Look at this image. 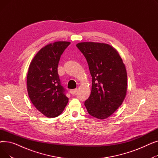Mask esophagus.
<instances>
[{
    "label": "esophagus",
    "instance_id": "1",
    "mask_svg": "<svg viewBox=\"0 0 158 158\" xmlns=\"http://www.w3.org/2000/svg\"><path fill=\"white\" fill-rule=\"evenodd\" d=\"M77 88H76V89H71V90H70V93H71L72 95H76V92H77Z\"/></svg>",
    "mask_w": 158,
    "mask_h": 158
}]
</instances>
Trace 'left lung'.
I'll return each mask as SVG.
<instances>
[{"label":"left lung","instance_id":"8db88e82","mask_svg":"<svg viewBox=\"0 0 158 158\" xmlns=\"http://www.w3.org/2000/svg\"><path fill=\"white\" fill-rule=\"evenodd\" d=\"M85 56L92 77V92L85 102L88 113L98 119L109 117L122 105L127 76L122 58L111 45L95 42L76 45Z\"/></svg>","mask_w":158,"mask_h":158}]
</instances>
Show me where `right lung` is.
Listing matches in <instances>:
<instances>
[{
    "mask_svg": "<svg viewBox=\"0 0 158 158\" xmlns=\"http://www.w3.org/2000/svg\"><path fill=\"white\" fill-rule=\"evenodd\" d=\"M69 41H56L41 48L30 63L27 76L28 95L36 108L47 117L61 114L69 102L61 84L57 66Z\"/></svg>",
    "mask_w": 158,
    "mask_h": 158,
    "instance_id": "right-lung-1",
    "label": "right lung"
}]
</instances>
